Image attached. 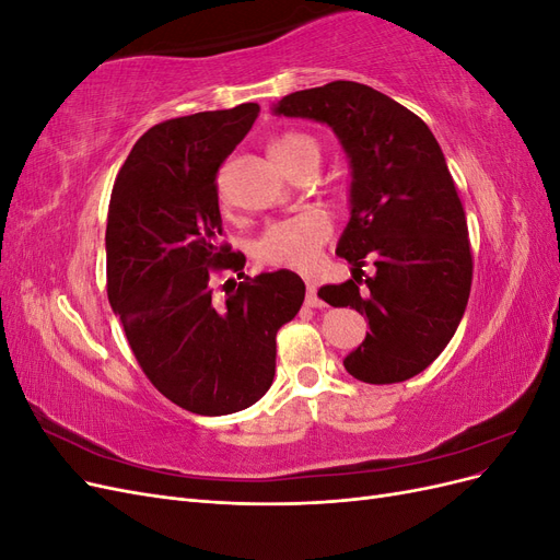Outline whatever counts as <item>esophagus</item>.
I'll use <instances>...</instances> for the list:
<instances>
[{
  "label": "esophagus",
  "instance_id": "esophagus-1",
  "mask_svg": "<svg viewBox=\"0 0 560 560\" xmlns=\"http://www.w3.org/2000/svg\"><path fill=\"white\" fill-rule=\"evenodd\" d=\"M306 306H311V308L325 306V301L317 296V284L315 282H308V287H306Z\"/></svg>",
  "mask_w": 560,
  "mask_h": 560
}]
</instances>
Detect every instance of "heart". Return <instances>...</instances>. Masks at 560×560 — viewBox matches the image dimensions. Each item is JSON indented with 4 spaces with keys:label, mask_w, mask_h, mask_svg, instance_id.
Here are the masks:
<instances>
[{
    "label": "heart",
    "mask_w": 560,
    "mask_h": 560,
    "mask_svg": "<svg viewBox=\"0 0 560 560\" xmlns=\"http://www.w3.org/2000/svg\"><path fill=\"white\" fill-rule=\"evenodd\" d=\"M270 151L292 175L303 165L319 163V144L306 132H282L270 144ZM329 219L322 212L306 210L270 224L254 243V257L261 266L270 268L308 270L317 261V254L322 245L329 241Z\"/></svg>",
    "instance_id": "b5f03b06"
}]
</instances>
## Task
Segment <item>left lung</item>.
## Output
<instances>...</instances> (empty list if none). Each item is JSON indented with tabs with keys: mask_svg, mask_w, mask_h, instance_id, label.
<instances>
[{
	"mask_svg": "<svg viewBox=\"0 0 560 560\" xmlns=\"http://www.w3.org/2000/svg\"><path fill=\"white\" fill-rule=\"evenodd\" d=\"M273 112L327 124L350 159V222L336 254L352 266V280L317 292L369 319L346 371L371 385L418 376L460 325L474 266L442 147L422 118L354 81L290 93ZM366 260L377 273L362 281Z\"/></svg>",
	"mask_w": 560,
	"mask_h": 560,
	"instance_id": "left-lung-1",
	"label": "left lung"
}]
</instances>
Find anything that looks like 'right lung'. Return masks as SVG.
Here are the masks:
<instances>
[{
  "label": "right lung",
  "mask_w": 560,
  "mask_h": 560,
  "mask_svg": "<svg viewBox=\"0 0 560 560\" xmlns=\"http://www.w3.org/2000/svg\"><path fill=\"white\" fill-rule=\"evenodd\" d=\"M257 103L198 112L149 128L116 175L107 214V296L135 360L163 397L198 416L259 401L276 376V336L306 296L292 270L245 273L219 243L217 173L243 142Z\"/></svg>",
  "instance_id": "obj_1"
}]
</instances>
